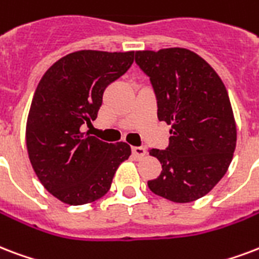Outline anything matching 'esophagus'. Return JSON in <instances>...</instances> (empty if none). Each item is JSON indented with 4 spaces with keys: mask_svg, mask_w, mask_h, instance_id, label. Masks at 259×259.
I'll return each instance as SVG.
<instances>
[{
    "mask_svg": "<svg viewBox=\"0 0 259 259\" xmlns=\"http://www.w3.org/2000/svg\"><path fill=\"white\" fill-rule=\"evenodd\" d=\"M132 152H133V155L136 156V157H143V156H145V153H147V149L144 147H133L132 148Z\"/></svg>",
    "mask_w": 259,
    "mask_h": 259,
    "instance_id": "esophagus-1",
    "label": "esophagus"
}]
</instances>
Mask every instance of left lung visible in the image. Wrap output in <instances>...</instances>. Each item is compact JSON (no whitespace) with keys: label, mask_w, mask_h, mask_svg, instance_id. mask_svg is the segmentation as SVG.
<instances>
[{"label":"left lung","mask_w":259,"mask_h":259,"mask_svg":"<svg viewBox=\"0 0 259 259\" xmlns=\"http://www.w3.org/2000/svg\"><path fill=\"white\" fill-rule=\"evenodd\" d=\"M136 64L151 80L159 121L171 125L168 147L149 151L163 169L148 187L172 202L198 200L226 175L236 147L226 85L204 58L187 49L136 51Z\"/></svg>","instance_id":"1"}]
</instances>
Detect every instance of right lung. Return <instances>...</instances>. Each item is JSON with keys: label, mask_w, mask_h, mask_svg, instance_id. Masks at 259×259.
<instances>
[{"label": "right lung", "mask_w": 259, "mask_h": 259, "mask_svg": "<svg viewBox=\"0 0 259 259\" xmlns=\"http://www.w3.org/2000/svg\"><path fill=\"white\" fill-rule=\"evenodd\" d=\"M134 51H74L47 69L33 94L25 141L29 161L45 189L69 205L103 197L132 149L81 132L95 121L103 92L127 72Z\"/></svg>", "instance_id": "1"}]
</instances>
